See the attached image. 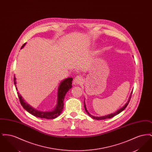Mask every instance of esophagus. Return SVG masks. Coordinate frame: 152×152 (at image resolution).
I'll list each match as a JSON object with an SVG mask.
<instances>
[{"mask_svg":"<svg viewBox=\"0 0 152 152\" xmlns=\"http://www.w3.org/2000/svg\"><path fill=\"white\" fill-rule=\"evenodd\" d=\"M83 77H82L81 76H76V77L74 79V80H73V82H74L75 84H80L82 83H83Z\"/></svg>","mask_w":152,"mask_h":152,"instance_id":"1","label":"esophagus"}]
</instances>
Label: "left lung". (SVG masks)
I'll use <instances>...</instances> for the list:
<instances>
[{
    "instance_id": "8db88e82",
    "label": "left lung",
    "mask_w": 152,
    "mask_h": 152,
    "mask_svg": "<svg viewBox=\"0 0 152 152\" xmlns=\"http://www.w3.org/2000/svg\"><path fill=\"white\" fill-rule=\"evenodd\" d=\"M131 94H130V97H129V100L128 101V102L122 108L118 110H117L116 112L115 113H112V114H110V115H107V116H102V117H94V116H92V115H91L89 113V112H88V110H87V108H86V105H85V102H84V108H85V110H86V112H87V113H88V115H89V116H90V117H91L93 119H96V120H105V119H107V118H112V117H114V116H116V115H117L118 114H119L120 113H121L122 111H123L126 108V107L128 106V104H129V101H130V99H131Z\"/></svg>"
}]
</instances>
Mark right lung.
I'll return each mask as SVG.
<instances>
[{
    "label": "right lung",
    "instance_id": "obj_1",
    "mask_svg": "<svg viewBox=\"0 0 152 152\" xmlns=\"http://www.w3.org/2000/svg\"><path fill=\"white\" fill-rule=\"evenodd\" d=\"M26 45V43L24 44L21 47V49L24 47V46ZM73 79L72 77H68L67 79L63 80L60 86L58 88V104L57 106L55 109H54L52 112H41L37 110L36 109L32 108L31 106H29L28 104H27L26 102H24V100L22 99V96L18 92V95L19 99V101L23 107V108L26 109L27 112H28L31 115L36 116L39 118H46V119H53L56 118L58 116H59L64 108V99L65 97V94L66 92L72 88V81ZM14 84L16 87V78L14 77ZM16 89L18 90L17 88L16 87Z\"/></svg>",
    "mask_w": 152,
    "mask_h": 152
}]
</instances>
